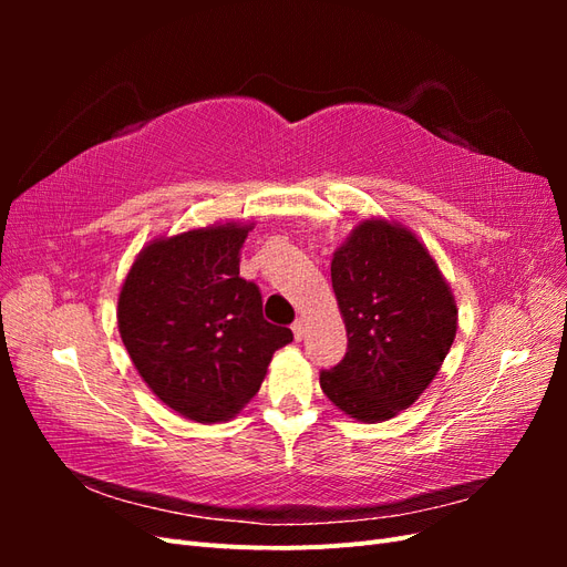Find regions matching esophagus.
<instances>
[{
    "mask_svg": "<svg viewBox=\"0 0 567 567\" xmlns=\"http://www.w3.org/2000/svg\"><path fill=\"white\" fill-rule=\"evenodd\" d=\"M305 331H307V323H305L302 319H298V321L293 323V336H296V340H302V338H305Z\"/></svg>",
    "mask_w": 567,
    "mask_h": 567,
    "instance_id": "1",
    "label": "esophagus"
}]
</instances>
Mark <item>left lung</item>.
Segmentation results:
<instances>
[{"mask_svg":"<svg viewBox=\"0 0 567 567\" xmlns=\"http://www.w3.org/2000/svg\"><path fill=\"white\" fill-rule=\"evenodd\" d=\"M348 352L319 383L342 414L381 423L414 404L447 357L458 310L425 244L394 219L367 217L331 260Z\"/></svg>","mask_w":567,"mask_h":567,"instance_id":"left-lung-1","label":"left lung"}]
</instances>
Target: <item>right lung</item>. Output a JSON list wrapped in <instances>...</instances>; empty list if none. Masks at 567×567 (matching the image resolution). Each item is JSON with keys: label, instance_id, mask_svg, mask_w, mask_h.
<instances>
[{"label": "right lung", "instance_id": "obj_1", "mask_svg": "<svg viewBox=\"0 0 567 567\" xmlns=\"http://www.w3.org/2000/svg\"><path fill=\"white\" fill-rule=\"evenodd\" d=\"M252 221L158 236L134 257L117 296V329L156 398L196 423L234 419L260 390L271 354L293 340L262 317L238 277Z\"/></svg>", "mask_w": 567, "mask_h": 567}]
</instances>
